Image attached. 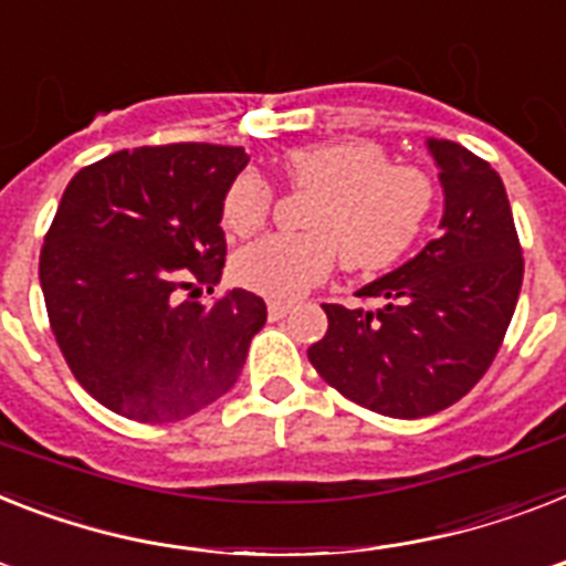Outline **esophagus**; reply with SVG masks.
<instances>
[{
	"label": "esophagus",
	"instance_id": "obj_1",
	"mask_svg": "<svg viewBox=\"0 0 566 566\" xmlns=\"http://www.w3.org/2000/svg\"><path fill=\"white\" fill-rule=\"evenodd\" d=\"M287 311H291V302H282V298H270L268 302L270 319H282V316H287Z\"/></svg>",
	"mask_w": 566,
	"mask_h": 566
}]
</instances>
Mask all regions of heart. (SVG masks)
<instances>
[{
  "label": "heart",
  "instance_id": "obj_1",
  "mask_svg": "<svg viewBox=\"0 0 566 566\" xmlns=\"http://www.w3.org/2000/svg\"><path fill=\"white\" fill-rule=\"evenodd\" d=\"M293 188L314 191L302 235H270L243 247L232 275L270 298H293L323 282L339 259L346 270L375 275L389 270L424 235L436 209V188L412 165L369 139H337L291 148L282 159ZM273 188L261 174L243 171L223 197V229L238 238L264 229Z\"/></svg>",
  "mask_w": 566,
  "mask_h": 566
}]
</instances>
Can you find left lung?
Masks as SVG:
<instances>
[{"mask_svg": "<svg viewBox=\"0 0 566 566\" xmlns=\"http://www.w3.org/2000/svg\"><path fill=\"white\" fill-rule=\"evenodd\" d=\"M444 191L439 238L357 291L380 307L323 305L328 331L307 348L319 378L389 418L457 403L485 375L512 323L523 252L500 174L448 139H427Z\"/></svg>", "mask_w": 566, "mask_h": 566, "instance_id": "1", "label": "left lung"}]
</instances>
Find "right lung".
<instances>
[{"label": "right lung", "instance_id": "add662e5", "mask_svg": "<svg viewBox=\"0 0 566 566\" xmlns=\"http://www.w3.org/2000/svg\"><path fill=\"white\" fill-rule=\"evenodd\" d=\"M243 148L179 142L109 154L72 177L40 252L54 339L77 384L118 412L165 424L235 387L264 298H191V279L220 282V209L247 168Z\"/></svg>", "mask_w": 566, "mask_h": 566}]
</instances>
